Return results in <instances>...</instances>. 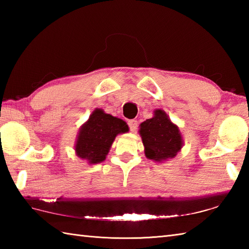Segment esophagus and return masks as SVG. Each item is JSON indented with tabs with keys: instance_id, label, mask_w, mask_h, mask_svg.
Wrapping results in <instances>:
<instances>
[{
	"instance_id": "1",
	"label": "esophagus",
	"mask_w": 249,
	"mask_h": 249,
	"mask_svg": "<svg viewBox=\"0 0 249 249\" xmlns=\"http://www.w3.org/2000/svg\"><path fill=\"white\" fill-rule=\"evenodd\" d=\"M127 124H128L129 129H130L131 131H136V129L138 128V121H136V120H129V121L127 122Z\"/></svg>"
}]
</instances>
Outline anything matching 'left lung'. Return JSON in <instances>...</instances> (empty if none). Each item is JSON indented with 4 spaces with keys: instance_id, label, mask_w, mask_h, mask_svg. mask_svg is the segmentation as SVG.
Instances as JSON below:
<instances>
[{
    "instance_id": "1",
    "label": "left lung",
    "mask_w": 249,
    "mask_h": 249,
    "mask_svg": "<svg viewBox=\"0 0 249 249\" xmlns=\"http://www.w3.org/2000/svg\"><path fill=\"white\" fill-rule=\"evenodd\" d=\"M140 135L149 160L162 161L173 158L183 145L179 130L162 110L140 125Z\"/></svg>"
}]
</instances>
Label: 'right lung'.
I'll return each instance as SVG.
<instances>
[{
	"mask_svg": "<svg viewBox=\"0 0 249 249\" xmlns=\"http://www.w3.org/2000/svg\"><path fill=\"white\" fill-rule=\"evenodd\" d=\"M128 126L121 119L96 109L84 124L76 143V153L89 163L102 162L106 160L115 136L126 133Z\"/></svg>",
	"mask_w": 249,
	"mask_h": 249,
	"instance_id": "add662e5",
	"label": "right lung"
}]
</instances>
